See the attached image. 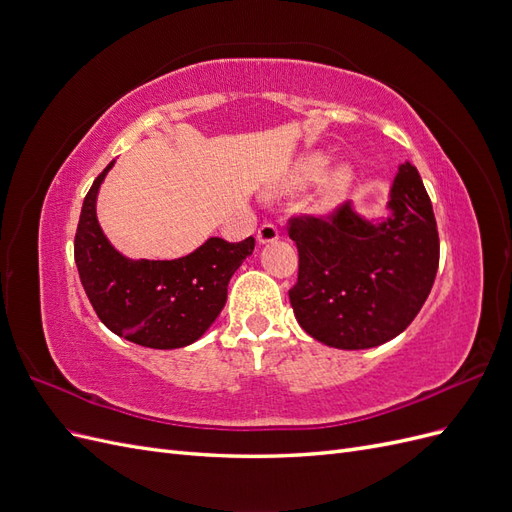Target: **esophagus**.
Wrapping results in <instances>:
<instances>
[{"label":"esophagus","mask_w":512,"mask_h":512,"mask_svg":"<svg viewBox=\"0 0 512 512\" xmlns=\"http://www.w3.org/2000/svg\"><path fill=\"white\" fill-rule=\"evenodd\" d=\"M277 237H280V230H277V226H273V224H262L256 232V241L260 245L273 243V241H277Z\"/></svg>","instance_id":"1"}]
</instances>
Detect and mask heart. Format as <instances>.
<instances>
[{"label":"heart","instance_id":"heart-1","mask_svg":"<svg viewBox=\"0 0 512 512\" xmlns=\"http://www.w3.org/2000/svg\"><path fill=\"white\" fill-rule=\"evenodd\" d=\"M327 164H329L327 153H309V156L301 158L290 168V173L284 177L280 188H277V194H292V192H301L309 188V185H314L324 174ZM354 179H356V170L348 162H339L333 168H329L316 190L314 203H312L314 211L318 215H329L331 211H335L339 203L348 196Z\"/></svg>","mask_w":512,"mask_h":512}]
</instances>
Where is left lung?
Returning a JSON list of instances; mask_svg holds the SVG:
<instances>
[{"label":"left lung","mask_w":512,"mask_h":512,"mask_svg":"<svg viewBox=\"0 0 512 512\" xmlns=\"http://www.w3.org/2000/svg\"><path fill=\"white\" fill-rule=\"evenodd\" d=\"M299 282L288 297L316 342L339 350L376 348L404 333L438 273L440 239L416 166L399 164L386 215L344 205L329 222H290Z\"/></svg>","instance_id":"left-lung-1"}]
</instances>
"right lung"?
<instances>
[{
    "label": "right lung",
    "instance_id": "right-lung-1",
    "mask_svg": "<svg viewBox=\"0 0 512 512\" xmlns=\"http://www.w3.org/2000/svg\"><path fill=\"white\" fill-rule=\"evenodd\" d=\"M108 164L83 200L74 237V260L83 288L108 331L132 344L173 350L198 342L228 297V282L252 256L254 239L226 243L209 237L188 256L175 260H136L108 241L96 203Z\"/></svg>",
    "mask_w": 512,
    "mask_h": 512
}]
</instances>
